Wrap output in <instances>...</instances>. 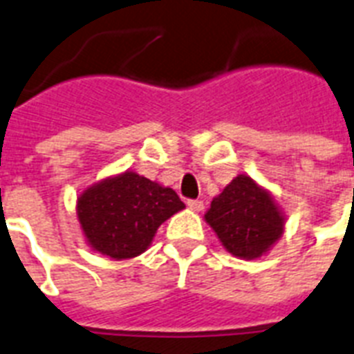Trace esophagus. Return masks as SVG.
<instances>
[{"instance_id": "esophagus-1", "label": "esophagus", "mask_w": 354, "mask_h": 354, "mask_svg": "<svg viewBox=\"0 0 354 354\" xmlns=\"http://www.w3.org/2000/svg\"><path fill=\"white\" fill-rule=\"evenodd\" d=\"M187 205L191 207L192 211H202L203 209L202 200H187Z\"/></svg>"}]
</instances>
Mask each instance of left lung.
Here are the masks:
<instances>
[{
    "mask_svg": "<svg viewBox=\"0 0 354 354\" xmlns=\"http://www.w3.org/2000/svg\"><path fill=\"white\" fill-rule=\"evenodd\" d=\"M205 220L227 251L247 260L261 257L283 232V216L269 192L243 174L212 200Z\"/></svg>",
    "mask_w": 354,
    "mask_h": 354,
    "instance_id": "8db88e82",
    "label": "left lung"
}]
</instances>
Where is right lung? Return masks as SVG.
<instances>
[{"label": "right lung", "mask_w": 354, "mask_h": 354, "mask_svg": "<svg viewBox=\"0 0 354 354\" xmlns=\"http://www.w3.org/2000/svg\"><path fill=\"white\" fill-rule=\"evenodd\" d=\"M183 207L169 187L123 172L83 192L77 198V218L96 251L123 260L142 254L158 227Z\"/></svg>", "instance_id": "obj_1"}]
</instances>
